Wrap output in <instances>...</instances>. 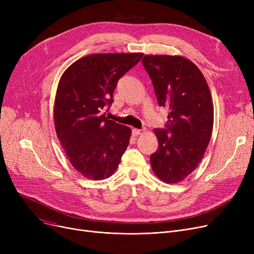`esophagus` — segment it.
<instances>
[{
  "mask_svg": "<svg viewBox=\"0 0 254 254\" xmlns=\"http://www.w3.org/2000/svg\"><path fill=\"white\" fill-rule=\"evenodd\" d=\"M143 132H144L143 129H138V128L132 129V135H134V136H139V135L143 134Z\"/></svg>",
  "mask_w": 254,
  "mask_h": 254,
  "instance_id": "obj_1",
  "label": "esophagus"
}]
</instances>
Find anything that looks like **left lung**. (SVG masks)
Instances as JSON below:
<instances>
[{
	"label": "left lung",
	"instance_id": "obj_1",
	"mask_svg": "<svg viewBox=\"0 0 254 254\" xmlns=\"http://www.w3.org/2000/svg\"><path fill=\"white\" fill-rule=\"evenodd\" d=\"M159 106L169 109L166 128H155L158 149L150 155L157 178L178 183L192 173L204 157L214 120L206 79L197 66L180 56H144Z\"/></svg>",
	"mask_w": 254,
	"mask_h": 254
}]
</instances>
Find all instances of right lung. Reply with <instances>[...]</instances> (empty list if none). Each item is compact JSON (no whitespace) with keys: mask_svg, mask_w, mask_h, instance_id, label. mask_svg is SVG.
Here are the masks:
<instances>
[{"mask_svg":"<svg viewBox=\"0 0 254 254\" xmlns=\"http://www.w3.org/2000/svg\"><path fill=\"white\" fill-rule=\"evenodd\" d=\"M143 53H96L79 59L62 75L55 100V127L76 171L103 180L116 171L131 129L105 116L118 80Z\"/></svg>","mask_w":254,"mask_h":254,"instance_id":"1","label":"right lung"}]
</instances>
